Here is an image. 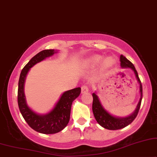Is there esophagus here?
Wrapping results in <instances>:
<instances>
[{
    "instance_id": "obj_1",
    "label": "esophagus",
    "mask_w": 157,
    "mask_h": 157,
    "mask_svg": "<svg viewBox=\"0 0 157 157\" xmlns=\"http://www.w3.org/2000/svg\"><path fill=\"white\" fill-rule=\"evenodd\" d=\"M88 87L87 86V85H82V87H81V93H87L88 92Z\"/></svg>"
}]
</instances>
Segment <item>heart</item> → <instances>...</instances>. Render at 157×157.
<instances>
[{"label":"heart","instance_id":"obj_1","mask_svg":"<svg viewBox=\"0 0 157 157\" xmlns=\"http://www.w3.org/2000/svg\"><path fill=\"white\" fill-rule=\"evenodd\" d=\"M102 58L103 57L100 55H95L88 59V60H87V63L92 64V65H95V64H98L100 61H101ZM113 63L114 60L112 57H106L103 62V64L105 67H110L113 65Z\"/></svg>","mask_w":157,"mask_h":157}]
</instances>
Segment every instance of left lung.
Wrapping results in <instances>:
<instances>
[{
	"label": "left lung",
	"instance_id": "8db88e82",
	"mask_svg": "<svg viewBox=\"0 0 157 157\" xmlns=\"http://www.w3.org/2000/svg\"><path fill=\"white\" fill-rule=\"evenodd\" d=\"M120 61L121 67L131 68L133 71V72H134L135 76L136 77V80L139 84V92L141 97H140L139 103L137 104V106L134 112L131 115H130V116L125 117V118H121V117H116L114 116H112L111 114H110L103 108L102 104L100 103L99 98L96 95V93H93V112L94 116L95 118V120L97 121V122L102 127H103V128L106 129H108V130H118V129H121L123 128H125V127L131 124L133 120L136 118V117L137 116L138 113L139 111L140 106H141V103L142 95H143V94H142V91H143L142 90V85L135 67L124 55H121Z\"/></svg>",
	"mask_w": 157,
	"mask_h": 157
}]
</instances>
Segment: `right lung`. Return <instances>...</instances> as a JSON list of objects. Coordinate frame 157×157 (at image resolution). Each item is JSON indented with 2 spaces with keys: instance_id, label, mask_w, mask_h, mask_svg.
<instances>
[{
  "instance_id": "obj_1",
  "label": "right lung",
  "mask_w": 157,
  "mask_h": 157,
  "mask_svg": "<svg viewBox=\"0 0 157 157\" xmlns=\"http://www.w3.org/2000/svg\"><path fill=\"white\" fill-rule=\"evenodd\" d=\"M57 52L54 49H45L39 52L23 68L18 80V104L21 113L31 128L44 134H53L65 128L70 121L72 102L81 93L80 87L64 92L53 109L47 114L36 113L27 105L24 94V83L29 71L36 63Z\"/></svg>"
}]
</instances>
